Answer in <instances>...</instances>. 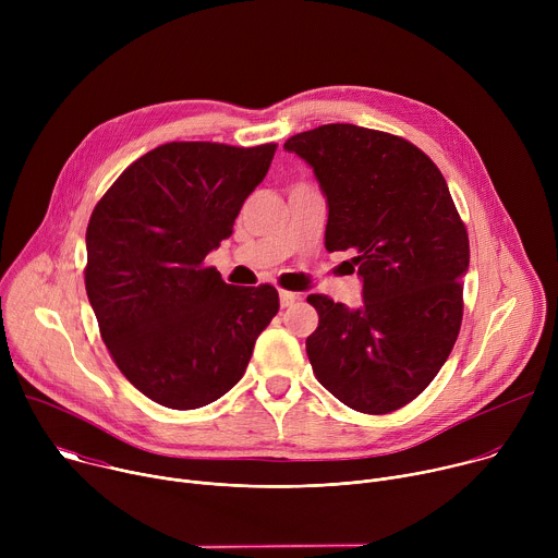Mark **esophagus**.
Listing matches in <instances>:
<instances>
[{
    "label": "esophagus",
    "mask_w": 558,
    "mask_h": 558,
    "mask_svg": "<svg viewBox=\"0 0 558 558\" xmlns=\"http://www.w3.org/2000/svg\"><path fill=\"white\" fill-rule=\"evenodd\" d=\"M300 300V293H293V291H280V306H291Z\"/></svg>",
    "instance_id": "34e87169"
}]
</instances>
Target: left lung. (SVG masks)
Here are the masks:
<instances>
[{
	"instance_id": "1",
	"label": "left lung",
	"mask_w": 558,
	"mask_h": 558,
	"mask_svg": "<svg viewBox=\"0 0 558 558\" xmlns=\"http://www.w3.org/2000/svg\"><path fill=\"white\" fill-rule=\"evenodd\" d=\"M327 198L325 247L355 252L362 304L308 295L313 373L353 411L407 407L435 379L459 336L470 245L446 179L413 143L331 123L284 143Z\"/></svg>"
}]
</instances>
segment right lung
<instances>
[{"mask_svg": "<svg viewBox=\"0 0 558 558\" xmlns=\"http://www.w3.org/2000/svg\"><path fill=\"white\" fill-rule=\"evenodd\" d=\"M276 143H166L97 203L86 231V291L101 338L151 402L207 407L245 375L278 313L269 284L233 287L203 260L231 235L269 172Z\"/></svg>", "mask_w": 558, "mask_h": 558, "instance_id": "1", "label": "right lung"}]
</instances>
